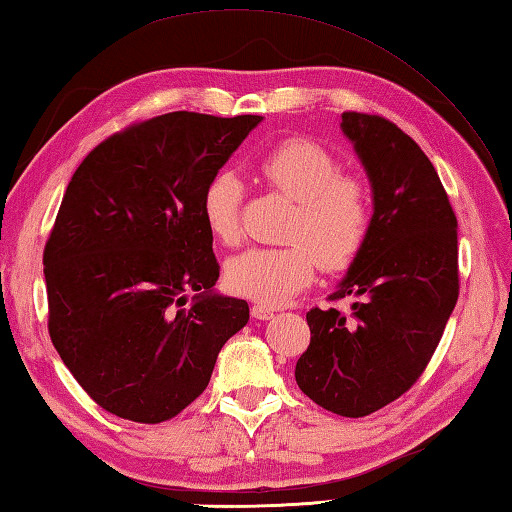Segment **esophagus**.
Masks as SVG:
<instances>
[{
	"label": "esophagus",
	"instance_id": "1",
	"mask_svg": "<svg viewBox=\"0 0 512 512\" xmlns=\"http://www.w3.org/2000/svg\"><path fill=\"white\" fill-rule=\"evenodd\" d=\"M250 315H253L255 319H273L275 310L268 306H262V304H255L253 308H250Z\"/></svg>",
	"mask_w": 512,
	"mask_h": 512
}]
</instances>
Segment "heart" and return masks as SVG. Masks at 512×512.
<instances>
[{"label":"heart","instance_id":"1","mask_svg":"<svg viewBox=\"0 0 512 512\" xmlns=\"http://www.w3.org/2000/svg\"><path fill=\"white\" fill-rule=\"evenodd\" d=\"M257 177L293 199L282 248H250L226 264L230 293L282 306L315 279L317 266L344 270L362 253L373 226V199L364 179L339 173V162L310 139H286L257 159ZM242 179L219 170L202 190L210 235L226 246L242 237Z\"/></svg>","mask_w":512,"mask_h":512}]
</instances>
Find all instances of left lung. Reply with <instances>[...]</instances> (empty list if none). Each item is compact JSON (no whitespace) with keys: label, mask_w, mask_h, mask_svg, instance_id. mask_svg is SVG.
<instances>
[{"label":"left lung","mask_w":512,"mask_h":512,"mask_svg":"<svg viewBox=\"0 0 512 512\" xmlns=\"http://www.w3.org/2000/svg\"><path fill=\"white\" fill-rule=\"evenodd\" d=\"M344 135L373 184L368 242L330 302L310 308L295 379L317 406L366 417L410 390L459 297L457 217L424 150L386 117L346 110Z\"/></svg>","instance_id":"obj_1"}]
</instances>
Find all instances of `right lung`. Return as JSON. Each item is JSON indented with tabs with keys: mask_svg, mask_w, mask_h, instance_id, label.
Segmentation results:
<instances>
[{
	"mask_svg": "<svg viewBox=\"0 0 512 512\" xmlns=\"http://www.w3.org/2000/svg\"><path fill=\"white\" fill-rule=\"evenodd\" d=\"M262 117L166 113L84 157L44 246L48 333L97 406L159 424L204 393L248 322L215 295L219 264L202 190ZM186 292H197L187 304Z\"/></svg>",
	"mask_w": 512,
	"mask_h": 512,
	"instance_id": "obj_1",
	"label": "right lung"
}]
</instances>
